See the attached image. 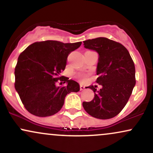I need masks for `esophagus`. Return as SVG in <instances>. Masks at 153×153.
Wrapping results in <instances>:
<instances>
[{
    "mask_svg": "<svg viewBox=\"0 0 153 153\" xmlns=\"http://www.w3.org/2000/svg\"><path fill=\"white\" fill-rule=\"evenodd\" d=\"M80 91L84 90V89H85V86H83V85H80Z\"/></svg>",
    "mask_w": 153,
    "mask_h": 153,
    "instance_id": "obj_1",
    "label": "esophagus"
}]
</instances>
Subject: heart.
Segmentation results:
<instances>
[{
  "label": "heart",
  "mask_w": 153,
  "mask_h": 153,
  "mask_svg": "<svg viewBox=\"0 0 153 153\" xmlns=\"http://www.w3.org/2000/svg\"><path fill=\"white\" fill-rule=\"evenodd\" d=\"M78 78H81V79H83L84 78H85V76H84L83 75H78Z\"/></svg>",
  "instance_id": "heart-1"
}]
</instances>
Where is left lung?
<instances>
[{"mask_svg": "<svg viewBox=\"0 0 153 153\" xmlns=\"http://www.w3.org/2000/svg\"><path fill=\"white\" fill-rule=\"evenodd\" d=\"M83 45L99 54L96 82L101 88L97 91V85L89 86L94 99L82 102V106L95 118H113L127 104L136 83L134 62L127 48L114 40L99 37L85 40Z\"/></svg>", "mask_w": 153, "mask_h": 153, "instance_id": "1", "label": "left lung"}]
</instances>
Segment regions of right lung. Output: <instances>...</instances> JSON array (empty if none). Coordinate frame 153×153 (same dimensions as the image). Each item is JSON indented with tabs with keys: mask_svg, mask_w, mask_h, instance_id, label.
I'll list each match as a JSON object with an SVG mask.
<instances>
[{
	"mask_svg": "<svg viewBox=\"0 0 153 153\" xmlns=\"http://www.w3.org/2000/svg\"><path fill=\"white\" fill-rule=\"evenodd\" d=\"M81 44L36 42L20 54L15 67V88L29 113L39 117L55 114L62 108L67 94L80 91L78 82L60 73L68 54ZM65 82L66 86L57 85Z\"/></svg>",
	"mask_w": 153,
	"mask_h": 153,
	"instance_id": "right-lung-1",
	"label": "right lung"
}]
</instances>
